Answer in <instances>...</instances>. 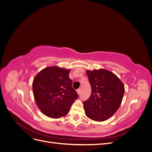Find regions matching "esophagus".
Listing matches in <instances>:
<instances>
[{
  "label": "esophagus",
  "mask_w": 152,
  "mask_h": 152,
  "mask_svg": "<svg viewBox=\"0 0 152 152\" xmlns=\"http://www.w3.org/2000/svg\"><path fill=\"white\" fill-rule=\"evenodd\" d=\"M77 94H78L80 95V93H81V89H77Z\"/></svg>",
  "instance_id": "34e87169"
}]
</instances>
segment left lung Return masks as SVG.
<instances>
[{
	"label": "left lung",
	"instance_id": "left-lung-1",
	"mask_svg": "<svg viewBox=\"0 0 152 152\" xmlns=\"http://www.w3.org/2000/svg\"><path fill=\"white\" fill-rule=\"evenodd\" d=\"M91 86V94L84 102L86 115L94 121H107L117 112L125 89L113 73L104 69L86 71Z\"/></svg>",
	"mask_w": 152,
	"mask_h": 152
}]
</instances>
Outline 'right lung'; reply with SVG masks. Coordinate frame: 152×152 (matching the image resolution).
<instances>
[{"label":"right lung","mask_w":152,"mask_h":152,"mask_svg":"<svg viewBox=\"0 0 152 152\" xmlns=\"http://www.w3.org/2000/svg\"><path fill=\"white\" fill-rule=\"evenodd\" d=\"M70 71L56 66H49L34 78L32 84L34 99L45 115L53 118L66 115L79 97L69 78Z\"/></svg>","instance_id":"right-lung-1"}]
</instances>
